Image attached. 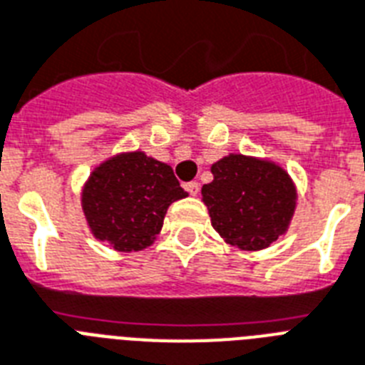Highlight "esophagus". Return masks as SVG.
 <instances>
[{
  "mask_svg": "<svg viewBox=\"0 0 365 365\" xmlns=\"http://www.w3.org/2000/svg\"><path fill=\"white\" fill-rule=\"evenodd\" d=\"M185 190L190 194V196H197V192H200V185H197L196 180H190V182H186Z\"/></svg>",
  "mask_w": 365,
  "mask_h": 365,
  "instance_id": "obj_1",
  "label": "esophagus"
}]
</instances>
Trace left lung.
Masks as SVG:
<instances>
[{"instance_id":"8db88e82","label":"left lung","mask_w":365,"mask_h":365,"mask_svg":"<svg viewBox=\"0 0 365 365\" xmlns=\"http://www.w3.org/2000/svg\"><path fill=\"white\" fill-rule=\"evenodd\" d=\"M212 182L201 196L212 228L241 250L269 247L288 230L296 209V186L267 160L230 154L211 165Z\"/></svg>"}]
</instances>
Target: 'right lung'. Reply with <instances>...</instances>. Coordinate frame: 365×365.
Instances as JSON below:
<instances>
[{
  "label": "right lung",
  "instance_id": "obj_1",
  "mask_svg": "<svg viewBox=\"0 0 365 365\" xmlns=\"http://www.w3.org/2000/svg\"><path fill=\"white\" fill-rule=\"evenodd\" d=\"M186 196L173 169L135 150L94 169L84 185L83 211L96 239L135 252L153 245L168 207Z\"/></svg>",
  "mask_w": 365,
  "mask_h": 365
}]
</instances>
